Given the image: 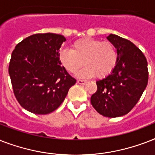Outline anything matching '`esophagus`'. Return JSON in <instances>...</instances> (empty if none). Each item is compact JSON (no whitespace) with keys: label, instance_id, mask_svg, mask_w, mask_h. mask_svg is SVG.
I'll list each match as a JSON object with an SVG mask.
<instances>
[{"label":"esophagus","instance_id":"34e87169","mask_svg":"<svg viewBox=\"0 0 155 155\" xmlns=\"http://www.w3.org/2000/svg\"><path fill=\"white\" fill-rule=\"evenodd\" d=\"M77 83L79 84H85L87 83V81L84 80H77Z\"/></svg>","mask_w":155,"mask_h":155}]
</instances>
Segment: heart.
<instances>
[{"instance_id": "obj_1", "label": "heart", "mask_w": 155, "mask_h": 155, "mask_svg": "<svg viewBox=\"0 0 155 155\" xmlns=\"http://www.w3.org/2000/svg\"><path fill=\"white\" fill-rule=\"evenodd\" d=\"M118 52L115 45L108 41L83 38L71 44V50H62L58 54L61 65L70 73H78L81 78L107 77L118 63Z\"/></svg>"}]
</instances>
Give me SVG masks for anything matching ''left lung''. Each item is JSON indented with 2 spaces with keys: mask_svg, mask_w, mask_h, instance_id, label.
Listing matches in <instances>:
<instances>
[{
  "mask_svg": "<svg viewBox=\"0 0 155 155\" xmlns=\"http://www.w3.org/2000/svg\"><path fill=\"white\" fill-rule=\"evenodd\" d=\"M107 38L117 49L118 63L110 75L97 81L91 104L104 117H117L130 113L138 102L149 73L147 58L133 42L112 34Z\"/></svg>",
  "mask_w": 155,
  "mask_h": 155,
  "instance_id": "obj_1",
  "label": "left lung"
}]
</instances>
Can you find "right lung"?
Segmentation results:
<instances>
[{
	"instance_id": "1",
	"label": "right lung",
	"mask_w": 155,
	"mask_h": 155,
	"mask_svg": "<svg viewBox=\"0 0 155 155\" xmlns=\"http://www.w3.org/2000/svg\"><path fill=\"white\" fill-rule=\"evenodd\" d=\"M65 41L57 34H35L19 42L12 52L8 74L13 93L30 113H52L76 82L58 60V50Z\"/></svg>"
}]
</instances>
